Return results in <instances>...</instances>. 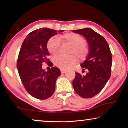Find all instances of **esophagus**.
Listing matches in <instances>:
<instances>
[{"mask_svg":"<svg viewBox=\"0 0 128 128\" xmlns=\"http://www.w3.org/2000/svg\"><path fill=\"white\" fill-rule=\"evenodd\" d=\"M60 71H61V73H64L65 72H66V70H65V69H61V70H60Z\"/></svg>","mask_w":128,"mask_h":128,"instance_id":"34e87169","label":"esophagus"}]
</instances>
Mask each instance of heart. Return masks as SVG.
<instances>
[{
  "label": "heart",
  "mask_w": 128,
  "mask_h": 128,
  "mask_svg": "<svg viewBox=\"0 0 128 128\" xmlns=\"http://www.w3.org/2000/svg\"><path fill=\"white\" fill-rule=\"evenodd\" d=\"M61 42L62 44L70 45L66 56H58L54 59V64L62 69H68L77 63V58L80 61H84L88 54V47L86 40L79 34L69 32L52 36L47 43V48L51 55H57L59 52Z\"/></svg>",
  "instance_id": "heart-1"
}]
</instances>
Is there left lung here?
<instances>
[{
  "mask_svg": "<svg viewBox=\"0 0 128 128\" xmlns=\"http://www.w3.org/2000/svg\"><path fill=\"white\" fill-rule=\"evenodd\" d=\"M82 34L87 40L89 54L81 66L85 76L76 72L72 84L74 92L84 98H90L98 94L111 77L112 54L109 45L103 36L90 28L73 30Z\"/></svg>",
  "mask_w": 128,
  "mask_h": 128,
  "instance_id": "1",
  "label": "left lung"
}]
</instances>
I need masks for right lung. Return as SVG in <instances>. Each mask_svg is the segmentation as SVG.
I'll use <instances>...</instances> for the list:
<instances>
[{
  "instance_id": "right-lung-1",
  "label": "right lung",
  "mask_w": 128,
  "mask_h": 128,
  "mask_svg": "<svg viewBox=\"0 0 128 128\" xmlns=\"http://www.w3.org/2000/svg\"><path fill=\"white\" fill-rule=\"evenodd\" d=\"M57 34L56 30L47 28L34 30L24 40L18 54L17 68L21 82L30 95L40 100L52 95L56 79L61 74L60 69L52 66V62L47 58L50 54L47 43ZM43 62L52 67L50 70L46 72L42 69Z\"/></svg>"
}]
</instances>
